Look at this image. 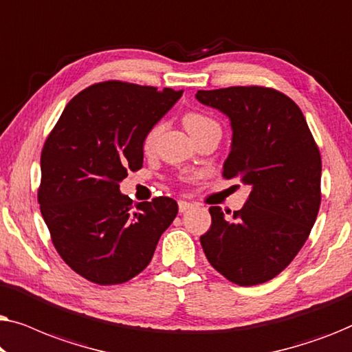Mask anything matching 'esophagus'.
I'll return each instance as SVG.
<instances>
[{"label":"esophagus","mask_w":352,"mask_h":352,"mask_svg":"<svg viewBox=\"0 0 352 352\" xmlns=\"http://www.w3.org/2000/svg\"><path fill=\"white\" fill-rule=\"evenodd\" d=\"M177 206H179V213H186V211H189L192 206H194V204H190V201L181 200L179 204H177Z\"/></svg>","instance_id":"obj_1"}]
</instances>
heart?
I'll return each mask as SVG.
<instances>
[{"instance_id":"heart-1","label":"heart","mask_w":352,"mask_h":352,"mask_svg":"<svg viewBox=\"0 0 352 352\" xmlns=\"http://www.w3.org/2000/svg\"><path fill=\"white\" fill-rule=\"evenodd\" d=\"M213 123H216L214 120H211L210 117H206V115L200 113V112H189V113H186V117H184V126L187 131L192 134V136ZM163 129H165V123H162V122L155 123L151 129H148V131L146 133V136H144V139H142L144 152H152L153 148H155L157 141H158V138H160V134L163 133Z\"/></svg>"}]
</instances>
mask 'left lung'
<instances>
[{
	"instance_id": "left-lung-1",
	"label": "left lung",
	"mask_w": 352,
	"mask_h": 352,
	"mask_svg": "<svg viewBox=\"0 0 352 352\" xmlns=\"http://www.w3.org/2000/svg\"><path fill=\"white\" fill-rule=\"evenodd\" d=\"M199 102L228 115L232 144L223 176L252 187L226 218L211 206L200 237L211 266L240 287L278 276L309 237L320 206L322 160L300 107L280 91L230 86L199 91Z\"/></svg>"
}]
</instances>
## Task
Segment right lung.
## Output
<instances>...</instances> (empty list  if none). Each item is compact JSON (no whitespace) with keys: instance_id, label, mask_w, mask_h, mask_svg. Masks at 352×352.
Returning a JSON list of instances; mask_svg holds the SVG:
<instances>
[{"instance_id":"1","label":"right lung","mask_w":352,"mask_h":352,"mask_svg":"<svg viewBox=\"0 0 352 352\" xmlns=\"http://www.w3.org/2000/svg\"><path fill=\"white\" fill-rule=\"evenodd\" d=\"M181 96L126 81L96 83L67 104L47 136L38 204L57 253L86 280H131L176 218L170 197L133 205L120 182L141 170L144 136Z\"/></svg>"}]
</instances>
